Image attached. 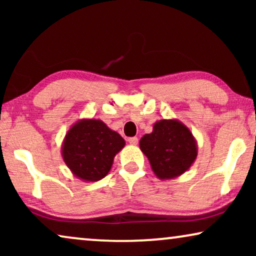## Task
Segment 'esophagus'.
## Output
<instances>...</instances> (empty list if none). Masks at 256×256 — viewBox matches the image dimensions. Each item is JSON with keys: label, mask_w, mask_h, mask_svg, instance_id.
<instances>
[{"label": "esophagus", "mask_w": 256, "mask_h": 256, "mask_svg": "<svg viewBox=\"0 0 256 256\" xmlns=\"http://www.w3.org/2000/svg\"><path fill=\"white\" fill-rule=\"evenodd\" d=\"M128 142L130 143L132 146H136V144H138V138H136V136H134V138H128Z\"/></svg>", "instance_id": "1"}]
</instances>
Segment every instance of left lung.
<instances>
[{
    "label": "left lung",
    "instance_id": "1",
    "mask_svg": "<svg viewBox=\"0 0 256 256\" xmlns=\"http://www.w3.org/2000/svg\"><path fill=\"white\" fill-rule=\"evenodd\" d=\"M140 149L149 160L154 174L162 180L183 174L198 155L194 136L176 118L156 121L152 132L140 140Z\"/></svg>",
    "mask_w": 256,
    "mask_h": 256
}]
</instances>
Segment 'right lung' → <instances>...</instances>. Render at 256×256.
Listing matches in <instances>:
<instances>
[{"instance_id":"obj_1","label":"right lung","mask_w":256,"mask_h":256,"mask_svg":"<svg viewBox=\"0 0 256 256\" xmlns=\"http://www.w3.org/2000/svg\"><path fill=\"white\" fill-rule=\"evenodd\" d=\"M126 146L120 134L96 118H82L71 126L62 144V160L71 172L84 182L102 180L114 157Z\"/></svg>"}]
</instances>
